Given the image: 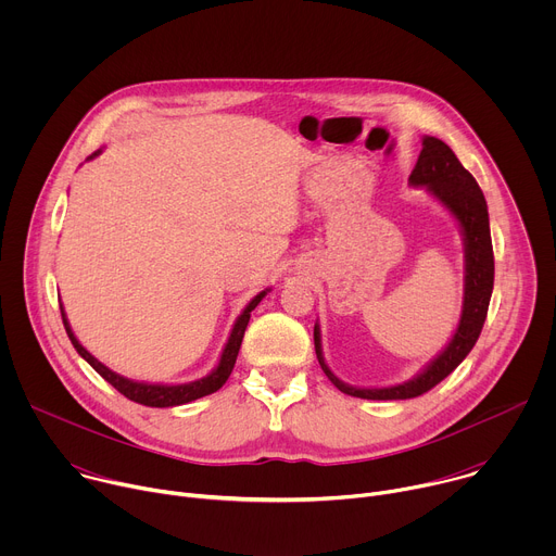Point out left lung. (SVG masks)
Wrapping results in <instances>:
<instances>
[{
	"instance_id": "left-lung-1",
	"label": "left lung",
	"mask_w": 556,
	"mask_h": 556,
	"mask_svg": "<svg viewBox=\"0 0 556 556\" xmlns=\"http://www.w3.org/2000/svg\"><path fill=\"white\" fill-rule=\"evenodd\" d=\"M412 187H425L457 222L464 244V299L457 328L448 343L414 378L389 387H356L343 382L326 363L321 328L314 324V350L326 376L348 395L365 401H407L444 380L478 343L493 294L495 260L491 242L489 206L482 189L462 167L453 149L435 136H422V151L409 176Z\"/></svg>"
}]
</instances>
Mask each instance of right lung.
<instances>
[{"label":"right lung","instance_id":"obj_1","mask_svg":"<svg viewBox=\"0 0 556 556\" xmlns=\"http://www.w3.org/2000/svg\"><path fill=\"white\" fill-rule=\"evenodd\" d=\"M103 149L94 151L88 161H94L97 155H101ZM270 292V288L262 290L260 294H255L249 305L242 309V314L237 316L235 324H232V330L228 334V341L219 354V361L217 365L202 378L198 380H191V382H178V384H167V382H144V380H131V378H125L121 374H116L114 369H110L108 365H103L97 356H92L84 345L81 341H78L70 328V321L65 316V309L61 305V316H63V326H65V332L74 345V350L81 354V358H86L112 387H116L125 399L134 401V403H140L144 407H178V405H187V403H193L198 399H202V395H208L213 391H217L230 376L232 367H235V361H237V354H240V345H242V339H244V332H247V326L251 321V312L260 305V301Z\"/></svg>","mask_w":556,"mask_h":556}]
</instances>
